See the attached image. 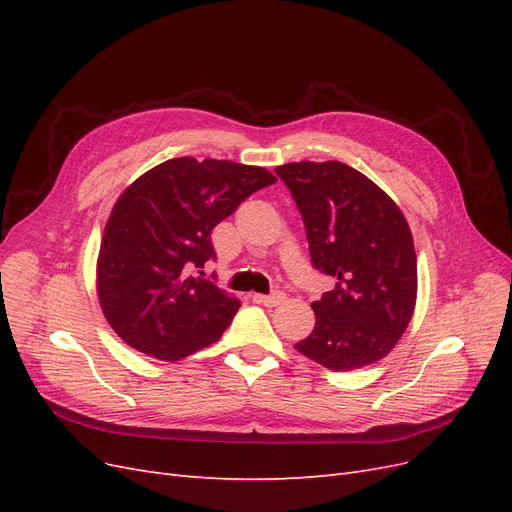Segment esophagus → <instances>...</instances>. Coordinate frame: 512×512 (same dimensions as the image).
<instances>
[{
    "mask_svg": "<svg viewBox=\"0 0 512 512\" xmlns=\"http://www.w3.org/2000/svg\"><path fill=\"white\" fill-rule=\"evenodd\" d=\"M284 299H286V294H284L282 290H275V292H271V294H254V301H258V303H262V305H267V307L280 305Z\"/></svg>",
    "mask_w": 512,
    "mask_h": 512,
    "instance_id": "1",
    "label": "esophagus"
}]
</instances>
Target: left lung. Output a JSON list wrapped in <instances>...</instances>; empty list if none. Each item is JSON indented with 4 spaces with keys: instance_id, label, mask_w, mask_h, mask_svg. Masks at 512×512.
I'll use <instances>...</instances> for the list:
<instances>
[{
    "instance_id": "8db88e82",
    "label": "left lung",
    "mask_w": 512,
    "mask_h": 512,
    "mask_svg": "<svg viewBox=\"0 0 512 512\" xmlns=\"http://www.w3.org/2000/svg\"><path fill=\"white\" fill-rule=\"evenodd\" d=\"M303 218L312 265L335 288L312 303L314 331L294 346L333 371L380 361L404 335L416 303V252L404 213L342 162L275 168Z\"/></svg>"
}]
</instances>
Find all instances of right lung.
I'll list each match as a JSON object with an SVG mask.
<instances>
[{"label":"right lung","mask_w":512,"mask_h":512,"mask_svg":"<svg viewBox=\"0 0 512 512\" xmlns=\"http://www.w3.org/2000/svg\"><path fill=\"white\" fill-rule=\"evenodd\" d=\"M271 183L260 166L173 158L119 196L100 245L98 297L123 342L162 361L218 342L241 303L200 271L215 260L211 232Z\"/></svg>","instance_id":"1"}]
</instances>
